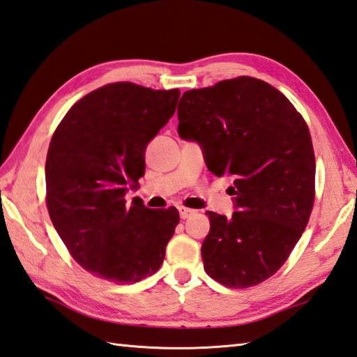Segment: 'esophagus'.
Segmentation results:
<instances>
[{
    "label": "esophagus",
    "mask_w": 357,
    "mask_h": 357,
    "mask_svg": "<svg viewBox=\"0 0 357 357\" xmlns=\"http://www.w3.org/2000/svg\"><path fill=\"white\" fill-rule=\"evenodd\" d=\"M178 211H179V216L183 220H187V218H190V216L195 213V211H192V208H187V207H178Z\"/></svg>",
    "instance_id": "34e87169"
}]
</instances>
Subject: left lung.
I'll list each match as a JSON object with an SVG mask.
<instances>
[{
  "label": "left lung",
  "mask_w": 357,
  "mask_h": 357,
  "mask_svg": "<svg viewBox=\"0 0 357 357\" xmlns=\"http://www.w3.org/2000/svg\"><path fill=\"white\" fill-rule=\"evenodd\" d=\"M178 135L198 142L207 169L230 176L235 212H207L204 271L249 288L283 266L308 225L316 160L308 125L280 91L254 77L185 91Z\"/></svg>",
  "instance_id": "8db88e82"
}]
</instances>
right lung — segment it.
<instances>
[{"label": "right lung", "instance_id": "right-lung-1", "mask_svg": "<svg viewBox=\"0 0 357 357\" xmlns=\"http://www.w3.org/2000/svg\"><path fill=\"white\" fill-rule=\"evenodd\" d=\"M179 89L121 82L77 102L55 130L46 158L51 221L82 268L116 284L160 268L179 222L174 207L127 206L145 173V149L174 114Z\"/></svg>", "mask_w": 357, "mask_h": 357}]
</instances>
